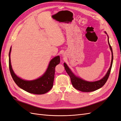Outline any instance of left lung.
I'll return each mask as SVG.
<instances>
[{"instance_id":"left-lung-1","label":"left lung","mask_w":121,"mask_h":121,"mask_svg":"<svg viewBox=\"0 0 121 121\" xmlns=\"http://www.w3.org/2000/svg\"><path fill=\"white\" fill-rule=\"evenodd\" d=\"M105 33L107 34L106 32H105ZM109 39V38H108V44H109V48L111 52V54H112V59H111V64L109 69H108V72H107L105 76L100 80L95 82H88L85 81L84 80H82V79L79 78V77H77L74 75L72 71H71V70L69 69V68L68 67L67 64L65 63H64V66L65 67V69L68 75L70 77L71 82L72 83V85L74 87V88H75L77 90L81 91L82 92L94 91L102 87L107 81V79H108V77H109L110 75L113 62L112 49V48H111V46H110L109 42V39Z\"/></svg>"}]
</instances>
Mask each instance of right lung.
<instances>
[{
	"instance_id": "add662e5",
	"label": "right lung",
	"mask_w": 121,
	"mask_h": 121,
	"mask_svg": "<svg viewBox=\"0 0 121 121\" xmlns=\"http://www.w3.org/2000/svg\"><path fill=\"white\" fill-rule=\"evenodd\" d=\"M11 48L9 52V69L11 75L15 83L20 88L29 93L36 95L44 94L52 89L53 86L56 66L60 63L59 56L54 57L51 60L45 73L37 79L27 81L17 77L12 68L10 53Z\"/></svg>"
}]
</instances>
